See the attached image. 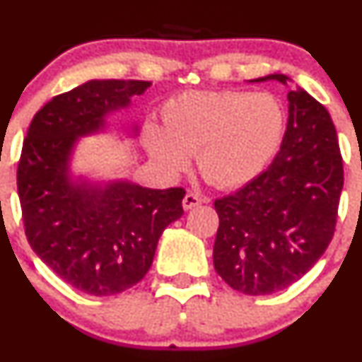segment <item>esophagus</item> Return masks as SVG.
Here are the masks:
<instances>
[{
  "instance_id": "esophagus-1",
  "label": "esophagus",
  "mask_w": 362,
  "mask_h": 362,
  "mask_svg": "<svg viewBox=\"0 0 362 362\" xmlns=\"http://www.w3.org/2000/svg\"><path fill=\"white\" fill-rule=\"evenodd\" d=\"M202 203L203 199L199 198L198 194H194V192H187V194L184 196V199H182V206H184V210H192V208L199 206Z\"/></svg>"
}]
</instances>
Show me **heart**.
<instances>
[{
    "label": "heart",
    "instance_id": "b5f03b06",
    "mask_svg": "<svg viewBox=\"0 0 362 362\" xmlns=\"http://www.w3.org/2000/svg\"><path fill=\"white\" fill-rule=\"evenodd\" d=\"M163 126L148 120L144 144L166 173H180L196 154L210 184L235 189L264 171L276 154L286 115L269 94L185 90L163 105Z\"/></svg>",
    "mask_w": 362,
    "mask_h": 362
}]
</instances>
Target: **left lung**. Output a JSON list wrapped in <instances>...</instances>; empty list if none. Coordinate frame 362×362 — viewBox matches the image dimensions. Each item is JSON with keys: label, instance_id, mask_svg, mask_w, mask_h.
Here are the masks:
<instances>
[{"label": "left lung", "instance_id": "left-lung-1", "mask_svg": "<svg viewBox=\"0 0 362 362\" xmlns=\"http://www.w3.org/2000/svg\"><path fill=\"white\" fill-rule=\"evenodd\" d=\"M266 80L287 83L289 76L275 73L255 82ZM287 100V129L268 170L214 203L215 272L249 296L298 282L326 252L337 226L343 160L334 124L306 90H289Z\"/></svg>", "mask_w": 362, "mask_h": 362}]
</instances>
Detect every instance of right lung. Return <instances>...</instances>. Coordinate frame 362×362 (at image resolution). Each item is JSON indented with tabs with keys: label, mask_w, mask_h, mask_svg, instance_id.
I'll list each match as a JSON object with an SVG mask.
<instances>
[{
	"label": "right lung",
	"mask_w": 362,
	"mask_h": 362,
	"mask_svg": "<svg viewBox=\"0 0 362 362\" xmlns=\"http://www.w3.org/2000/svg\"><path fill=\"white\" fill-rule=\"evenodd\" d=\"M151 83L89 80L43 105L24 138L17 191L28 242L59 279L86 294L136 286L163 231L184 214L182 187L160 191L69 175L76 140L103 131L108 113L129 107Z\"/></svg>",
	"instance_id": "1"
}]
</instances>
